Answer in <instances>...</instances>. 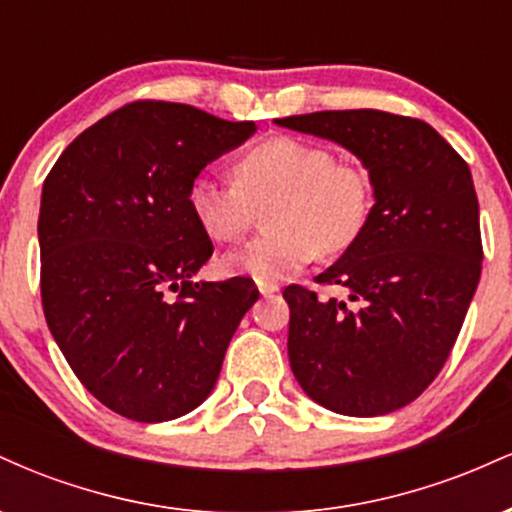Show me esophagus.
I'll list each match as a JSON object with an SVG mask.
<instances>
[{"label":"esophagus","instance_id":"34e87169","mask_svg":"<svg viewBox=\"0 0 512 512\" xmlns=\"http://www.w3.org/2000/svg\"><path fill=\"white\" fill-rule=\"evenodd\" d=\"M257 289H260V293L264 298L274 296V293H279V286L276 284H267V281H257Z\"/></svg>","mask_w":512,"mask_h":512}]
</instances>
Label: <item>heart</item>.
<instances>
[{
  "instance_id": "heart-1",
  "label": "heart",
  "mask_w": 512,
  "mask_h": 512,
  "mask_svg": "<svg viewBox=\"0 0 512 512\" xmlns=\"http://www.w3.org/2000/svg\"><path fill=\"white\" fill-rule=\"evenodd\" d=\"M272 199V233L228 252L221 262L228 274L274 284L301 272L317 250H346L366 228L373 190L361 168L337 163L330 149L296 137L250 146L238 161V178L204 170L187 190L190 211L214 240L238 238L252 207Z\"/></svg>"
}]
</instances>
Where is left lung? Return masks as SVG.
Returning <instances> with one entry per match:
<instances>
[{"mask_svg": "<svg viewBox=\"0 0 512 512\" xmlns=\"http://www.w3.org/2000/svg\"><path fill=\"white\" fill-rule=\"evenodd\" d=\"M276 125L351 151L375 199L356 243L317 276L361 308L303 286L284 291L293 375L313 402L344 416L407 407L448 361L479 284L469 166L431 125L383 110H325Z\"/></svg>", "mask_w": 512, "mask_h": 512, "instance_id": "1", "label": "left lung"}]
</instances>
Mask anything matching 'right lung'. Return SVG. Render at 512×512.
<instances>
[{"label":"right lung","instance_id":"add662e5","mask_svg":"<svg viewBox=\"0 0 512 512\" xmlns=\"http://www.w3.org/2000/svg\"><path fill=\"white\" fill-rule=\"evenodd\" d=\"M255 132L192 105L129 103L84 129L45 178V320L76 378L127 419L197 409L260 298L245 276L192 279L214 245L187 204L195 175Z\"/></svg>","mask_w":512,"mask_h":512}]
</instances>
